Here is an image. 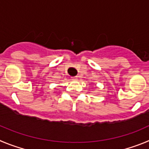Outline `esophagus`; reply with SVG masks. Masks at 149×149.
Listing matches in <instances>:
<instances>
[{"instance_id":"1","label":"esophagus","mask_w":149,"mask_h":149,"mask_svg":"<svg viewBox=\"0 0 149 149\" xmlns=\"http://www.w3.org/2000/svg\"><path fill=\"white\" fill-rule=\"evenodd\" d=\"M72 79H73V80H76V81H77V80H78L77 76H74V77H72Z\"/></svg>"}]
</instances>
